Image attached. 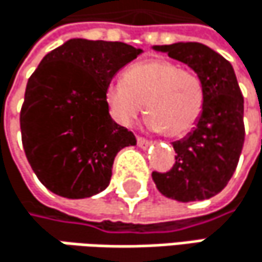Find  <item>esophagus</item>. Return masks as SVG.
<instances>
[{"label": "esophagus", "mask_w": 262, "mask_h": 262, "mask_svg": "<svg viewBox=\"0 0 262 262\" xmlns=\"http://www.w3.org/2000/svg\"><path fill=\"white\" fill-rule=\"evenodd\" d=\"M137 145H139V147H142V149H147V147L150 146V142L146 140V139L137 137Z\"/></svg>", "instance_id": "esophagus-1"}]
</instances>
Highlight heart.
<instances>
[{"label": "heart", "mask_w": 262, "mask_h": 262, "mask_svg": "<svg viewBox=\"0 0 262 262\" xmlns=\"http://www.w3.org/2000/svg\"><path fill=\"white\" fill-rule=\"evenodd\" d=\"M110 115L122 126H131L146 115L149 129L182 137L190 133L204 112V85L198 75L167 60H146L126 69L123 80L105 89Z\"/></svg>", "instance_id": "b5f03b06"}]
</instances>
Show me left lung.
<instances>
[{"instance_id": "obj_1", "label": "left lung", "mask_w": 262, "mask_h": 262, "mask_svg": "<svg viewBox=\"0 0 262 262\" xmlns=\"http://www.w3.org/2000/svg\"><path fill=\"white\" fill-rule=\"evenodd\" d=\"M191 68L204 85V112L187 137L173 142L175 164L152 172L158 191L180 202L210 199L235 172L245 143V99L232 64L207 45L180 42L152 47Z\"/></svg>"}]
</instances>
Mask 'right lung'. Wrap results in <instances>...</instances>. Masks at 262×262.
Listing matches in <instances>:
<instances>
[{
  "label": "right lung",
  "instance_id": "1",
  "mask_svg": "<svg viewBox=\"0 0 262 262\" xmlns=\"http://www.w3.org/2000/svg\"><path fill=\"white\" fill-rule=\"evenodd\" d=\"M143 51L123 42L71 39L33 72L20 110L27 160L52 193L90 198L112 180L116 154L136 137L108 113L105 89Z\"/></svg>",
  "mask_w": 262,
  "mask_h": 262
}]
</instances>
